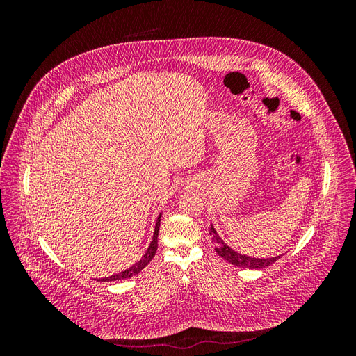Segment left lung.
Here are the masks:
<instances>
[{
    "mask_svg": "<svg viewBox=\"0 0 356 356\" xmlns=\"http://www.w3.org/2000/svg\"><path fill=\"white\" fill-rule=\"evenodd\" d=\"M209 234L212 236L215 251H217V254L233 266L245 267V268H264L267 266L273 264L276 260H279V257H281V255H277V257H270V258H254V257H248V255L236 252L227 243H224L221 241V238L217 234V232H215L212 224L209 229Z\"/></svg>",
    "mask_w": 356,
    "mask_h": 356,
    "instance_id": "obj_1",
    "label": "left lung"
}]
</instances>
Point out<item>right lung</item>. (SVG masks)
Returning a JSON list of instances; mask_svg holds the SVG:
<instances>
[{"instance_id": "add662e5", "label": "right lung", "mask_w": 356, "mask_h": 356, "mask_svg": "<svg viewBox=\"0 0 356 356\" xmlns=\"http://www.w3.org/2000/svg\"><path fill=\"white\" fill-rule=\"evenodd\" d=\"M160 217L161 213L159 215V218L156 221V227H154V234H153V241L152 243H149L148 250L145 251V254L143 255L141 260H139L138 263H135L132 267L126 268V270L120 272V273H115L113 276H108V277H101L99 281L101 282H114V281H120V279H127V277H132L135 275H138L139 272L143 270V268L153 260V257L156 255V251H157V236H159V227H160Z\"/></svg>"}]
</instances>
